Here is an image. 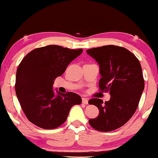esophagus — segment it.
<instances>
[{
    "mask_svg": "<svg viewBox=\"0 0 158 158\" xmlns=\"http://www.w3.org/2000/svg\"><path fill=\"white\" fill-rule=\"evenodd\" d=\"M81 100H82V103H83V104H86V105L88 104V99H87V98L83 97Z\"/></svg>",
    "mask_w": 158,
    "mask_h": 158,
    "instance_id": "esophagus-1",
    "label": "esophagus"
}]
</instances>
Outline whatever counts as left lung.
Here are the masks:
<instances>
[{
	"mask_svg": "<svg viewBox=\"0 0 158 158\" xmlns=\"http://www.w3.org/2000/svg\"><path fill=\"white\" fill-rule=\"evenodd\" d=\"M86 52L99 65V88L110 96L105 102L99 99H90L88 103L97 106L99 114L89 119V124L97 131H113L126 124L138 106L144 90L140 63L122 47L107 45Z\"/></svg>",
	"mask_w": 158,
	"mask_h": 158,
	"instance_id": "8db88e82",
	"label": "left lung"
}]
</instances>
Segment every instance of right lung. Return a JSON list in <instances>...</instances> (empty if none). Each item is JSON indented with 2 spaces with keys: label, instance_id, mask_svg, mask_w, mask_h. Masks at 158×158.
I'll list each match as a JSON object with an SVG mask.
<instances>
[{
  "label": "right lung",
  "instance_id": "obj_1",
  "mask_svg": "<svg viewBox=\"0 0 158 158\" xmlns=\"http://www.w3.org/2000/svg\"><path fill=\"white\" fill-rule=\"evenodd\" d=\"M58 45L35 49L22 59L16 73L15 93L27 119L44 129H52L66 121L70 108L81 103L80 96L52 89L54 80L82 52Z\"/></svg>",
  "mask_w": 158,
  "mask_h": 158
}]
</instances>
